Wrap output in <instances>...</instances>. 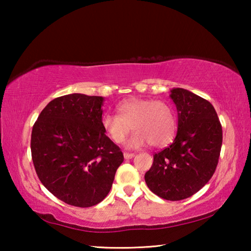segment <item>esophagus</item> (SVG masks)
Segmentation results:
<instances>
[{
	"label": "esophagus",
	"instance_id": "34e87169",
	"mask_svg": "<svg viewBox=\"0 0 251 251\" xmlns=\"http://www.w3.org/2000/svg\"><path fill=\"white\" fill-rule=\"evenodd\" d=\"M135 156V154H133V152H124V158L125 159H130V158H133V157Z\"/></svg>",
	"mask_w": 251,
	"mask_h": 251
}]
</instances>
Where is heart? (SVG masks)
Instances as JSON below:
<instances>
[{
  "label": "heart",
  "instance_id": "b5f03b06",
  "mask_svg": "<svg viewBox=\"0 0 251 251\" xmlns=\"http://www.w3.org/2000/svg\"><path fill=\"white\" fill-rule=\"evenodd\" d=\"M117 115L105 114L101 128L115 144H122L131 129L135 130L128 146L139 147L150 143L152 147L167 146L175 137L177 117L167 101L130 97L116 106Z\"/></svg>",
  "mask_w": 251,
  "mask_h": 251
}]
</instances>
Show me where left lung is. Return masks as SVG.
Returning a JSON list of instances; mask_svg holds the SVG:
<instances>
[{"label": "left lung", "mask_w": 251, "mask_h": 251, "mask_svg": "<svg viewBox=\"0 0 251 251\" xmlns=\"http://www.w3.org/2000/svg\"><path fill=\"white\" fill-rule=\"evenodd\" d=\"M171 99L178 112L174 142L154 155L145 181L166 201L186 199L214 175L222 151L223 129L209 101L184 88H173Z\"/></svg>", "instance_id": "1"}]
</instances>
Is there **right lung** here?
<instances>
[{
  "instance_id": "obj_1",
  "label": "right lung",
  "mask_w": 251,
  "mask_h": 251,
  "mask_svg": "<svg viewBox=\"0 0 251 251\" xmlns=\"http://www.w3.org/2000/svg\"><path fill=\"white\" fill-rule=\"evenodd\" d=\"M101 96L69 94L45 106L33 126L31 151L42 184L76 207L100 202L124 160L101 128Z\"/></svg>"
}]
</instances>
